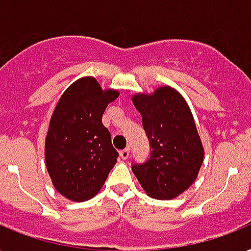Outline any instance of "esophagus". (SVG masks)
I'll return each mask as SVG.
<instances>
[{"instance_id": "obj_1", "label": "esophagus", "mask_w": 251, "mask_h": 251, "mask_svg": "<svg viewBox=\"0 0 251 251\" xmlns=\"http://www.w3.org/2000/svg\"><path fill=\"white\" fill-rule=\"evenodd\" d=\"M129 148H126V149H123V151H120V158L122 160H127L128 157H129Z\"/></svg>"}]
</instances>
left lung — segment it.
Instances as JSON below:
<instances>
[{
  "label": "left lung",
  "mask_w": 251,
  "mask_h": 251,
  "mask_svg": "<svg viewBox=\"0 0 251 251\" xmlns=\"http://www.w3.org/2000/svg\"><path fill=\"white\" fill-rule=\"evenodd\" d=\"M132 102L143 116L152 147L149 160L133 165L132 172L151 198L174 199L195 182L204 158L191 110L172 86L157 87L151 94L137 93Z\"/></svg>",
  "instance_id": "left-lung-1"
}]
</instances>
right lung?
I'll return each instance as SVG.
<instances>
[{
	"label": "right lung",
	"mask_w": 251,
	"mask_h": 251,
	"mask_svg": "<svg viewBox=\"0 0 251 251\" xmlns=\"http://www.w3.org/2000/svg\"><path fill=\"white\" fill-rule=\"evenodd\" d=\"M119 97L94 77L77 79L56 104L46 136L47 172L55 188L73 201H86L102 188L119 153L102 116Z\"/></svg>",
	"instance_id": "obj_1"
}]
</instances>
